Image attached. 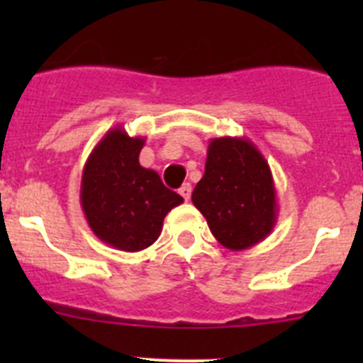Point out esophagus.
<instances>
[{"instance_id":"1","label":"esophagus","mask_w":363,"mask_h":363,"mask_svg":"<svg viewBox=\"0 0 363 363\" xmlns=\"http://www.w3.org/2000/svg\"><path fill=\"white\" fill-rule=\"evenodd\" d=\"M179 193H181L182 199H184L186 202H188L189 196H191V184H189V182H186V184H182L181 189H179Z\"/></svg>"}]
</instances>
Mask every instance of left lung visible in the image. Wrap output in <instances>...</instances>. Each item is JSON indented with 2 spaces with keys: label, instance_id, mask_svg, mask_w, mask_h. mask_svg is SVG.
Wrapping results in <instances>:
<instances>
[{
  "label": "left lung",
  "instance_id": "8db88e82",
  "mask_svg": "<svg viewBox=\"0 0 363 363\" xmlns=\"http://www.w3.org/2000/svg\"><path fill=\"white\" fill-rule=\"evenodd\" d=\"M191 200L216 240L232 251L250 250L265 240L277 221L272 172L247 138L219 137L208 142L205 174Z\"/></svg>",
  "mask_w": 363,
  "mask_h": 363
}]
</instances>
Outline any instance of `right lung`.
<instances>
[{"instance_id":"right-lung-1","label":"right lung","mask_w":363,"mask_h":363,"mask_svg":"<svg viewBox=\"0 0 363 363\" xmlns=\"http://www.w3.org/2000/svg\"><path fill=\"white\" fill-rule=\"evenodd\" d=\"M144 144L116 126L84 164L80 205L94 235L113 250L137 252L155 244L164 216L184 202L164 188L158 172L138 163Z\"/></svg>"}]
</instances>
